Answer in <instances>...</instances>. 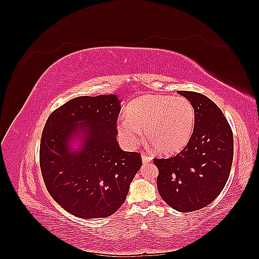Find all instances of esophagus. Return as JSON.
<instances>
[{
    "label": "esophagus",
    "mask_w": 259,
    "mask_h": 259,
    "mask_svg": "<svg viewBox=\"0 0 259 259\" xmlns=\"http://www.w3.org/2000/svg\"><path fill=\"white\" fill-rule=\"evenodd\" d=\"M142 160H143V163H144V164H148V163L151 162L152 158H151L150 155H148V154H146V153H143V154H142Z\"/></svg>",
    "instance_id": "34e87169"
}]
</instances>
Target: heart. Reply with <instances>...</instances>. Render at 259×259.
<instances>
[{
  "mask_svg": "<svg viewBox=\"0 0 259 259\" xmlns=\"http://www.w3.org/2000/svg\"><path fill=\"white\" fill-rule=\"evenodd\" d=\"M126 119L117 124L120 137L128 145H136L140 130L156 151L171 154L189 143L195 125V110L183 96L150 95L133 100L126 108Z\"/></svg>",
  "mask_w": 259,
  "mask_h": 259,
  "instance_id": "b5f03b06",
  "label": "heart"
}]
</instances>
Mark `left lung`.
Listing matches in <instances>:
<instances>
[{
    "label": "left lung",
    "instance_id": "left-lung-1",
    "mask_svg": "<svg viewBox=\"0 0 259 259\" xmlns=\"http://www.w3.org/2000/svg\"><path fill=\"white\" fill-rule=\"evenodd\" d=\"M178 94L194 107L193 134L177 155L153 163L159 169L161 198L171 208L188 213L205 207L223 191L232 165L233 135L214 101L195 92Z\"/></svg>",
    "mask_w": 259,
    "mask_h": 259
}]
</instances>
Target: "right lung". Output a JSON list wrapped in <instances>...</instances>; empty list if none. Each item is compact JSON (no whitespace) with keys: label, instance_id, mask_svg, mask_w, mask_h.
<instances>
[{"label":"right lung","instance_id":"add662e5","mask_svg":"<svg viewBox=\"0 0 259 259\" xmlns=\"http://www.w3.org/2000/svg\"><path fill=\"white\" fill-rule=\"evenodd\" d=\"M120 105L112 94L80 96L56 109L45 123L40 166L46 189L76 217L114 214L142 167L139 153L123 151L117 143ZM74 140L79 142L77 149Z\"/></svg>","mask_w":259,"mask_h":259}]
</instances>
